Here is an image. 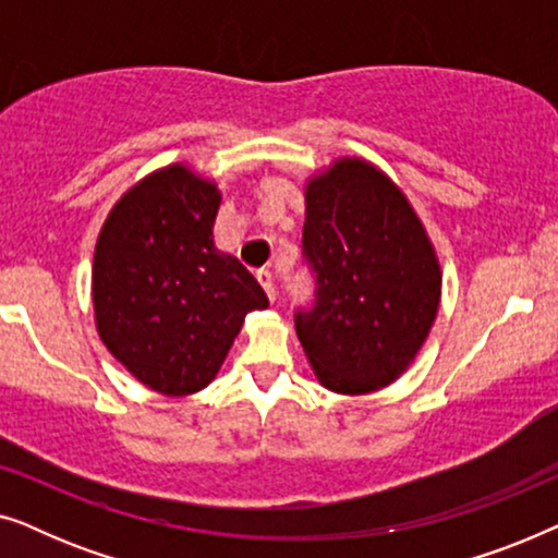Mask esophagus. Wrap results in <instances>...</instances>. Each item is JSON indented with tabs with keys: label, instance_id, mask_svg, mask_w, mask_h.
<instances>
[{
	"label": "esophagus",
	"instance_id": "esophagus-1",
	"mask_svg": "<svg viewBox=\"0 0 558 558\" xmlns=\"http://www.w3.org/2000/svg\"><path fill=\"white\" fill-rule=\"evenodd\" d=\"M256 279H258V284L264 287V292L269 294V300H277V287H274V281H271V271L269 269H258Z\"/></svg>",
	"mask_w": 558,
	"mask_h": 558
}]
</instances>
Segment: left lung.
<instances>
[{
    "label": "left lung",
    "mask_w": 558,
    "mask_h": 558,
    "mask_svg": "<svg viewBox=\"0 0 558 558\" xmlns=\"http://www.w3.org/2000/svg\"><path fill=\"white\" fill-rule=\"evenodd\" d=\"M302 248L317 292L294 327L317 380L342 396L391 386L441 300L437 251L409 197L368 159H335L304 187Z\"/></svg>",
    "instance_id": "8db88e82"
}]
</instances>
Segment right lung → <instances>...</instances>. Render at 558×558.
<instances>
[{
  "label": "right lung",
  "mask_w": 558,
  "mask_h": 558,
  "mask_svg": "<svg viewBox=\"0 0 558 558\" xmlns=\"http://www.w3.org/2000/svg\"><path fill=\"white\" fill-rule=\"evenodd\" d=\"M220 190L174 162L129 187L104 220L90 294L98 338L151 391L190 396L218 376L264 289L216 248Z\"/></svg>",
  "instance_id": "add662e5"
}]
</instances>
